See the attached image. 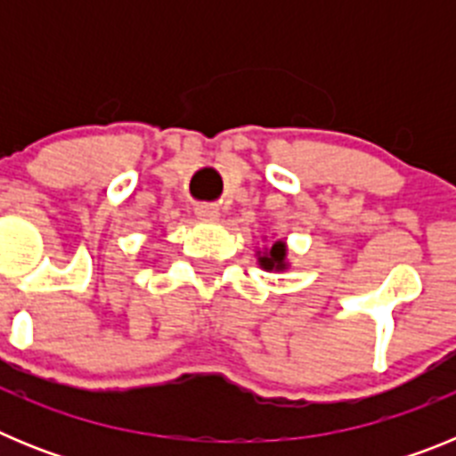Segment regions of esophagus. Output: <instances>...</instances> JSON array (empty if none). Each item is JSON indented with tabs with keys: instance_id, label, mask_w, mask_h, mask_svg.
<instances>
[{
	"instance_id": "esophagus-1",
	"label": "esophagus",
	"mask_w": 456,
	"mask_h": 456,
	"mask_svg": "<svg viewBox=\"0 0 456 456\" xmlns=\"http://www.w3.org/2000/svg\"><path fill=\"white\" fill-rule=\"evenodd\" d=\"M196 216H199L200 221H208V224H215V221H219L221 212L216 205H199L196 208Z\"/></svg>"
}]
</instances>
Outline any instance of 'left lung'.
<instances>
[{
    "label": "left lung",
    "instance_id": "left-lung-1",
    "mask_svg": "<svg viewBox=\"0 0 456 456\" xmlns=\"http://www.w3.org/2000/svg\"><path fill=\"white\" fill-rule=\"evenodd\" d=\"M256 257L260 269H265V272H288L289 269L288 244L283 240H273L269 247L257 248Z\"/></svg>",
    "mask_w": 456,
    "mask_h": 456
}]
</instances>
